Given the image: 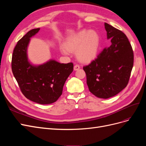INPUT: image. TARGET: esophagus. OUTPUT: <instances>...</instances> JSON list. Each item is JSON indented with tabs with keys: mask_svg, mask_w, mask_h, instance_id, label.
I'll return each instance as SVG.
<instances>
[{
	"mask_svg": "<svg viewBox=\"0 0 146 146\" xmlns=\"http://www.w3.org/2000/svg\"><path fill=\"white\" fill-rule=\"evenodd\" d=\"M80 68V66L79 65H78V64H76V65H75L74 66V70H78Z\"/></svg>",
	"mask_w": 146,
	"mask_h": 146,
	"instance_id": "1",
	"label": "esophagus"
}]
</instances>
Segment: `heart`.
Segmentation results:
<instances>
[{
	"label": "heart",
	"mask_w": 146,
	"mask_h": 146,
	"mask_svg": "<svg viewBox=\"0 0 146 146\" xmlns=\"http://www.w3.org/2000/svg\"><path fill=\"white\" fill-rule=\"evenodd\" d=\"M100 45L99 35L92 30H83L69 36L64 42L61 50L68 55L76 51L77 58L82 63H90L98 54Z\"/></svg>",
	"instance_id": "obj_1"
}]
</instances>
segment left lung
Returning a JSON list of instances; mask_svg holds the SVG:
<instances>
[{"label":"left lung","instance_id":"left-lung-1","mask_svg":"<svg viewBox=\"0 0 146 146\" xmlns=\"http://www.w3.org/2000/svg\"><path fill=\"white\" fill-rule=\"evenodd\" d=\"M105 29L111 45L83 68L90 91L102 99L111 98L124 89L133 66V52L126 35L107 23Z\"/></svg>","mask_w":146,"mask_h":146}]
</instances>
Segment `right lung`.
<instances>
[{
    "instance_id": "right-lung-1",
    "label": "right lung",
    "mask_w": 146,
    "mask_h": 146,
    "mask_svg": "<svg viewBox=\"0 0 146 146\" xmlns=\"http://www.w3.org/2000/svg\"><path fill=\"white\" fill-rule=\"evenodd\" d=\"M39 30H30L17 42L13 53L11 68L25 98L46 105L55 102L62 94L65 82L72 72L74 65L72 63H60L52 59L39 65L30 63L27 48L30 38Z\"/></svg>"
}]
</instances>
